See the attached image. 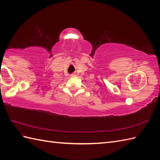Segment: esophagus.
Returning <instances> with one entry per match:
<instances>
[{
	"mask_svg": "<svg viewBox=\"0 0 160 160\" xmlns=\"http://www.w3.org/2000/svg\"><path fill=\"white\" fill-rule=\"evenodd\" d=\"M76 76V73H73L71 74V77H73V76Z\"/></svg>",
	"mask_w": 160,
	"mask_h": 160,
	"instance_id": "obj_1",
	"label": "esophagus"
}]
</instances>
